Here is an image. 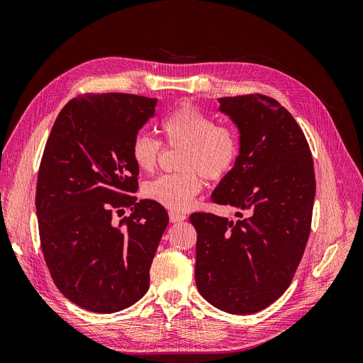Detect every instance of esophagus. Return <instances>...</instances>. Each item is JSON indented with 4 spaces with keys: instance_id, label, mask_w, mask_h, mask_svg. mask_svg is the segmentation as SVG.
<instances>
[{
    "instance_id": "esophagus-1",
    "label": "esophagus",
    "mask_w": 363,
    "mask_h": 363,
    "mask_svg": "<svg viewBox=\"0 0 363 363\" xmlns=\"http://www.w3.org/2000/svg\"><path fill=\"white\" fill-rule=\"evenodd\" d=\"M184 219H186V215H184V213L175 212V211H171V212H169V221H171V223H180V221H184Z\"/></svg>"
}]
</instances>
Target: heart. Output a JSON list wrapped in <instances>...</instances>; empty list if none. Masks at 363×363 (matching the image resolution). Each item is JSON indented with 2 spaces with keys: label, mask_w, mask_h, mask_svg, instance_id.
Wrapping results in <instances>:
<instances>
[{
  "label": "heart",
  "mask_w": 363,
  "mask_h": 363,
  "mask_svg": "<svg viewBox=\"0 0 363 363\" xmlns=\"http://www.w3.org/2000/svg\"><path fill=\"white\" fill-rule=\"evenodd\" d=\"M160 131L168 147H183L180 168L183 172L164 174L145 184L144 195L172 211H184L203 188L204 179L219 182L232 172L239 157L236 131L192 106L179 107L162 121ZM130 155L140 171H155L162 144L148 135H136Z\"/></svg>",
  "instance_id": "1"
}]
</instances>
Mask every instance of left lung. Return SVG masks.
Segmentation results:
<instances>
[{
	"label": "left lung",
	"instance_id": "1",
	"mask_svg": "<svg viewBox=\"0 0 363 363\" xmlns=\"http://www.w3.org/2000/svg\"><path fill=\"white\" fill-rule=\"evenodd\" d=\"M240 133L239 157L211 201L238 221L195 212V283L212 306L250 315L289 288L309 239L315 171L307 139L279 101L262 94L219 98Z\"/></svg>",
	"mask_w": 363,
	"mask_h": 363
}]
</instances>
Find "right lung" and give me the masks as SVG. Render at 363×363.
Masks as SVG:
<instances>
[{
    "mask_svg": "<svg viewBox=\"0 0 363 363\" xmlns=\"http://www.w3.org/2000/svg\"><path fill=\"white\" fill-rule=\"evenodd\" d=\"M156 104L133 94L77 95L43 150L36 184L40 248L57 289L86 311L119 312L148 291L169 218L163 206L133 196L139 168L130 147ZM124 208L130 216L113 225Z\"/></svg>",
    "mask_w": 363,
    "mask_h": 363,
    "instance_id": "1",
    "label": "right lung"
}]
</instances>
